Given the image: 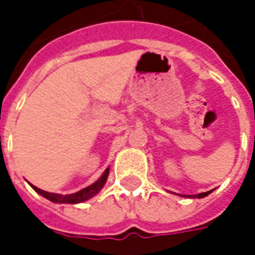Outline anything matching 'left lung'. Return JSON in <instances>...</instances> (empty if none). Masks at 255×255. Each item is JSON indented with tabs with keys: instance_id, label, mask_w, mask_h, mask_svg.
Segmentation results:
<instances>
[{
	"instance_id": "8db88e82",
	"label": "left lung",
	"mask_w": 255,
	"mask_h": 255,
	"mask_svg": "<svg viewBox=\"0 0 255 255\" xmlns=\"http://www.w3.org/2000/svg\"><path fill=\"white\" fill-rule=\"evenodd\" d=\"M213 191V190H210V191H206V192H201V194H195V195H180V197H186V198H203L206 197V195H209L210 192Z\"/></svg>"
}]
</instances>
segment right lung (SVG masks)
Wrapping results in <instances>:
<instances>
[{"mask_svg":"<svg viewBox=\"0 0 255 255\" xmlns=\"http://www.w3.org/2000/svg\"><path fill=\"white\" fill-rule=\"evenodd\" d=\"M108 176H109V168H106L105 172L101 175V177L94 182L93 184H90L89 187L83 188V190H80V191L75 192V194H68V195H63V194H54V192H47L43 191L41 188L35 187V186H32L31 184V187L34 188L39 195H42L43 198H46L49 201H52L54 203H82L84 201H87L90 198L95 197L98 192L102 190V187L105 186L106 180H108Z\"/></svg>","mask_w":255,"mask_h":255,"instance_id":"add662e5","label":"right lung"}]
</instances>
